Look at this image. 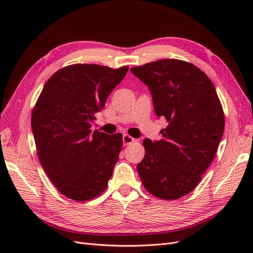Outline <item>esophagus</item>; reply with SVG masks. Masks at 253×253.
<instances>
[{"instance_id": "esophagus-1", "label": "esophagus", "mask_w": 253, "mask_h": 253, "mask_svg": "<svg viewBox=\"0 0 253 253\" xmlns=\"http://www.w3.org/2000/svg\"><path fill=\"white\" fill-rule=\"evenodd\" d=\"M122 141H124V144H125V145H128V144H131L132 142H134L135 139L133 138V137L129 136V135L125 134L124 137H122Z\"/></svg>"}]
</instances>
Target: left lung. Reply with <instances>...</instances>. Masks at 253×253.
<instances>
[{"label": "left lung", "mask_w": 253, "mask_h": 253, "mask_svg": "<svg viewBox=\"0 0 253 253\" xmlns=\"http://www.w3.org/2000/svg\"><path fill=\"white\" fill-rule=\"evenodd\" d=\"M131 72L147 85L154 111L167 120L164 138L143 140L145 154L137 165L145 190L162 200L190 193L215 156L225 116L212 81L186 61L157 60Z\"/></svg>", "instance_id": "1"}]
</instances>
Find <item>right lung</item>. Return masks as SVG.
Instances as JSON below:
<instances>
[{
	"mask_svg": "<svg viewBox=\"0 0 253 253\" xmlns=\"http://www.w3.org/2000/svg\"><path fill=\"white\" fill-rule=\"evenodd\" d=\"M127 71L68 65L51 76L38 98L32 116L38 157L59 192L71 200H93L108 187L122 135L91 133L90 126Z\"/></svg>",
	"mask_w": 253,
	"mask_h": 253,
	"instance_id": "obj_1",
	"label": "right lung"
}]
</instances>
